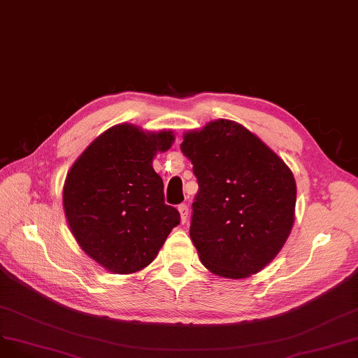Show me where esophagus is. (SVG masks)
Returning a JSON list of instances; mask_svg holds the SVG:
<instances>
[{
  "label": "esophagus",
  "mask_w": 358,
  "mask_h": 358,
  "mask_svg": "<svg viewBox=\"0 0 358 358\" xmlns=\"http://www.w3.org/2000/svg\"><path fill=\"white\" fill-rule=\"evenodd\" d=\"M178 211H180V217H181V223H186V222H187V217H189V208H187V205L181 203V205L178 206Z\"/></svg>",
  "instance_id": "34e87169"
}]
</instances>
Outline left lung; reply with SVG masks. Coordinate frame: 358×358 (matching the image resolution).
I'll return each mask as SVG.
<instances>
[{
	"label": "left lung",
	"instance_id": "1",
	"mask_svg": "<svg viewBox=\"0 0 358 358\" xmlns=\"http://www.w3.org/2000/svg\"><path fill=\"white\" fill-rule=\"evenodd\" d=\"M180 148L199 184L190 238L203 266L230 280L266 268L294 223L292 169L234 120L218 119L184 132Z\"/></svg>",
	"mask_w": 358,
	"mask_h": 358
}]
</instances>
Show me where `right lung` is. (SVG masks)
<instances>
[{
	"instance_id": "obj_1",
	"label": "right lung",
	"mask_w": 358,
	"mask_h": 358,
	"mask_svg": "<svg viewBox=\"0 0 358 358\" xmlns=\"http://www.w3.org/2000/svg\"><path fill=\"white\" fill-rule=\"evenodd\" d=\"M174 141L169 129L120 123L96 136L68 171L62 190L68 226L80 248L113 273L147 268L180 223L153 169L155 156Z\"/></svg>"
}]
</instances>
